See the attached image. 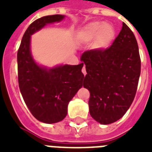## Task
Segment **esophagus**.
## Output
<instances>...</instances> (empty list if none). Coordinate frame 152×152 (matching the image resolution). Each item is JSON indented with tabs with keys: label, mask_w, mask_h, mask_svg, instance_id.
Wrapping results in <instances>:
<instances>
[{
	"label": "esophagus",
	"mask_w": 152,
	"mask_h": 152,
	"mask_svg": "<svg viewBox=\"0 0 152 152\" xmlns=\"http://www.w3.org/2000/svg\"><path fill=\"white\" fill-rule=\"evenodd\" d=\"M82 72H83V75H84V76H85L86 74H87V72H86V68H85V66H83V69H82Z\"/></svg>",
	"instance_id": "obj_1"
}]
</instances>
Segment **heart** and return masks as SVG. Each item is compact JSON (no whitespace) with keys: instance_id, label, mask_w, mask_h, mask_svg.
Listing matches in <instances>:
<instances>
[{"instance_id":"b5f03b06","label":"heart","mask_w":152,"mask_h":152,"mask_svg":"<svg viewBox=\"0 0 152 152\" xmlns=\"http://www.w3.org/2000/svg\"><path fill=\"white\" fill-rule=\"evenodd\" d=\"M115 29L102 21L89 23L82 27L77 34V38L82 42L88 43L93 41V49L99 51L110 48L115 40Z\"/></svg>"}]
</instances>
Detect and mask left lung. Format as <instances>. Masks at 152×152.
<instances>
[{
  "mask_svg": "<svg viewBox=\"0 0 152 152\" xmlns=\"http://www.w3.org/2000/svg\"><path fill=\"white\" fill-rule=\"evenodd\" d=\"M86 65L83 87L90 91L91 116L102 125L117 121L132 103L140 75V57L134 34L123 23L112 46L88 50L80 57Z\"/></svg>",
  "mask_w": 152,
  "mask_h": 152,
  "instance_id": "left-lung-1",
  "label": "left lung"
}]
</instances>
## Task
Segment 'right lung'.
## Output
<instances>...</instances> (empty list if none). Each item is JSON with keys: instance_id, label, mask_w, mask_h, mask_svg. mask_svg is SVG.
I'll return each mask as SVG.
<instances>
[{"instance_id": "obj_1", "label": "right lung", "mask_w": 152, "mask_h": 152, "mask_svg": "<svg viewBox=\"0 0 152 152\" xmlns=\"http://www.w3.org/2000/svg\"><path fill=\"white\" fill-rule=\"evenodd\" d=\"M63 15H46L30 25L17 53L18 81L25 103L37 120L46 124L59 122L68 113V105L83 86V63L47 68L37 63L31 50V35L46 25L61 22Z\"/></svg>"}]
</instances>
